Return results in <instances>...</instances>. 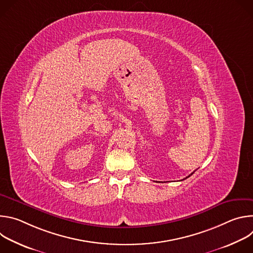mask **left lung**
<instances>
[{"mask_svg":"<svg viewBox=\"0 0 253 253\" xmlns=\"http://www.w3.org/2000/svg\"><path fill=\"white\" fill-rule=\"evenodd\" d=\"M192 174H193V173H191V174H190V175H192ZM190 175H189V176H188V177H190ZM188 177H186V178H188Z\"/></svg>","mask_w":253,"mask_h":253,"instance_id":"1","label":"left lung"}]
</instances>
